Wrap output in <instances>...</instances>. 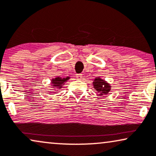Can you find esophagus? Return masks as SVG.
<instances>
[{
    "label": "esophagus",
    "instance_id": "34e87169",
    "mask_svg": "<svg viewBox=\"0 0 156 156\" xmlns=\"http://www.w3.org/2000/svg\"><path fill=\"white\" fill-rule=\"evenodd\" d=\"M76 78H77V79H81V78H82V74H80V73H79V74H76Z\"/></svg>",
    "mask_w": 156,
    "mask_h": 156
}]
</instances>
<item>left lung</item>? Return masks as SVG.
<instances>
[{"label":"left lung","instance_id":"1","mask_svg":"<svg viewBox=\"0 0 156 156\" xmlns=\"http://www.w3.org/2000/svg\"><path fill=\"white\" fill-rule=\"evenodd\" d=\"M93 85L98 93H100V95H106L111 89L110 85L100 78H95Z\"/></svg>","mask_w":156,"mask_h":156}]
</instances>
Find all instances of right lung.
I'll list each match as a JSON object with an SVG mask.
<instances>
[{"instance_id": "add662e5", "label": "right lung", "mask_w": 156, "mask_h": 156, "mask_svg": "<svg viewBox=\"0 0 156 156\" xmlns=\"http://www.w3.org/2000/svg\"><path fill=\"white\" fill-rule=\"evenodd\" d=\"M70 77H67L66 78H62L60 77H57L55 79L52 80V83L53 84L54 86H57L58 88H61L62 87V85L64 83V82L67 81L69 79Z\"/></svg>"}]
</instances>
